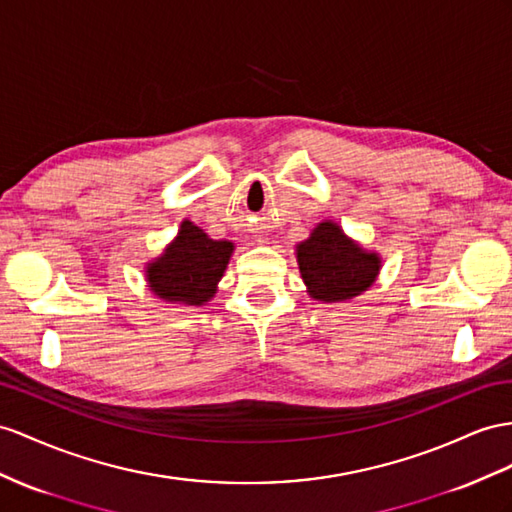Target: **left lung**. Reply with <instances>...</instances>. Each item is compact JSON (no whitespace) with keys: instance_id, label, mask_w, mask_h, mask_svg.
<instances>
[{"instance_id":"obj_1","label":"left lung","mask_w":512,"mask_h":512,"mask_svg":"<svg viewBox=\"0 0 512 512\" xmlns=\"http://www.w3.org/2000/svg\"><path fill=\"white\" fill-rule=\"evenodd\" d=\"M307 292L322 303H344L363 294L378 277L381 257L350 240L333 220H324L296 246Z\"/></svg>"}]
</instances>
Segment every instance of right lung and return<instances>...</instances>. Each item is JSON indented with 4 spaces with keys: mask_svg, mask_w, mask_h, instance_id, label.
<instances>
[{
    "mask_svg": "<svg viewBox=\"0 0 512 512\" xmlns=\"http://www.w3.org/2000/svg\"><path fill=\"white\" fill-rule=\"evenodd\" d=\"M231 253L233 242L212 240L194 222L183 220L177 238L147 266L151 292L166 303L201 307L214 298Z\"/></svg>",
    "mask_w": 512,
    "mask_h": 512,
    "instance_id": "add662e5",
    "label": "right lung"
}]
</instances>
